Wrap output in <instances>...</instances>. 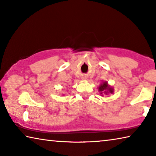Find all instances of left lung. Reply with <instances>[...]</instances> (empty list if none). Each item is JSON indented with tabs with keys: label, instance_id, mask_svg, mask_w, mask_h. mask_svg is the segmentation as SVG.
Segmentation results:
<instances>
[{
	"label": "left lung",
	"instance_id": "left-lung-1",
	"mask_svg": "<svg viewBox=\"0 0 156 156\" xmlns=\"http://www.w3.org/2000/svg\"><path fill=\"white\" fill-rule=\"evenodd\" d=\"M98 91L100 92L101 96H104V95L112 94L114 92V89L109 85L107 81L102 82L98 87Z\"/></svg>",
	"mask_w": 156,
	"mask_h": 156
}]
</instances>
